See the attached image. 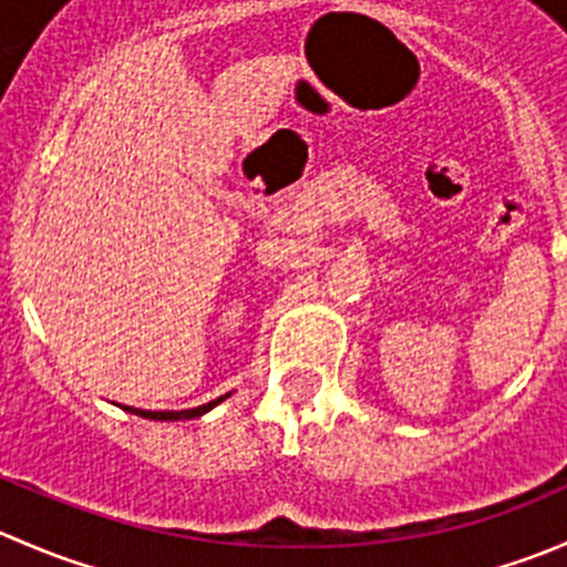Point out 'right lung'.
<instances>
[{"label": "right lung", "mask_w": 567, "mask_h": 567, "mask_svg": "<svg viewBox=\"0 0 567 567\" xmlns=\"http://www.w3.org/2000/svg\"><path fill=\"white\" fill-rule=\"evenodd\" d=\"M225 398H230V394H221V398H216V400H210V403H205V405H197V409H188V411H142V409H125V411H134V414H140V416H147V420H162V422H177V420H192V416H199V414H205V411H210L214 409L216 403H221V400Z\"/></svg>", "instance_id": "obj_1"}]
</instances>
